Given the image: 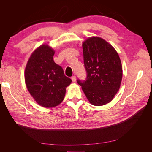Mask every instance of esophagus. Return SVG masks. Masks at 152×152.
I'll return each instance as SVG.
<instances>
[{"mask_svg": "<svg viewBox=\"0 0 152 152\" xmlns=\"http://www.w3.org/2000/svg\"><path fill=\"white\" fill-rule=\"evenodd\" d=\"M71 79H72L73 82H75L76 80H77V79H76V77L75 76H72V78H71Z\"/></svg>", "mask_w": 152, "mask_h": 152, "instance_id": "1", "label": "esophagus"}]
</instances>
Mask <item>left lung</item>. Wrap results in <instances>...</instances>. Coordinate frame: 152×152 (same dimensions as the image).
<instances>
[{
	"instance_id": "left-lung-1",
	"label": "left lung",
	"mask_w": 152,
	"mask_h": 152,
	"mask_svg": "<svg viewBox=\"0 0 152 152\" xmlns=\"http://www.w3.org/2000/svg\"><path fill=\"white\" fill-rule=\"evenodd\" d=\"M82 49L87 76L86 81L77 82L91 104L104 105L120 89L122 79L120 57L111 44L99 37L86 39Z\"/></svg>"
}]
</instances>
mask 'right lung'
<instances>
[{"mask_svg":"<svg viewBox=\"0 0 152 152\" xmlns=\"http://www.w3.org/2000/svg\"><path fill=\"white\" fill-rule=\"evenodd\" d=\"M55 50L48 44L35 49L27 61L25 81L30 95L41 107L54 108L65 98L72 80L54 61Z\"/></svg>","mask_w":152,"mask_h":152,"instance_id":"1","label":"right lung"}]
</instances>
